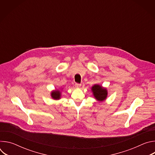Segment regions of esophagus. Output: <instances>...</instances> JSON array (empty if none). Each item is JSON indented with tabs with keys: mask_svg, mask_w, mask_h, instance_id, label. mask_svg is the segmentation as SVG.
Segmentation results:
<instances>
[{
	"mask_svg": "<svg viewBox=\"0 0 155 155\" xmlns=\"http://www.w3.org/2000/svg\"><path fill=\"white\" fill-rule=\"evenodd\" d=\"M75 87H76L79 88V87H81V84H79V83H75Z\"/></svg>",
	"mask_w": 155,
	"mask_h": 155,
	"instance_id": "1",
	"label": "esophagus"
}]
</instances>
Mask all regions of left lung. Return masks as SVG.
Instances as JSON below:
<instances>
[{
    "label": "left lung",
    "mask_w": 155,
    "mask_h": 155,
    "mask_svg": "<svg viewBox=\"0 0 155 155\" xmlns=\"http://www.w3.org/2000/svg\"><path fill=\"white\" fill-rule=\"evenodd\" d=\"M91 89L94 97L97 101L104 102L106 100L108 96V91L106 87L99 84H96L91 87Z\"/></svg>",
    "instance_id": "1"
}]
</instances>
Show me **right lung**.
<instances>
[{
	"instance_id": "1",
	"label": "right lung",
	"mask_w": 155,
	"mask_h": 155,
	"mask_svg": "<svg viewBox=\"0 0 155 155\" xmlns=\"http://www.w3.org/2000/svg\"><path fill=\"white\" fill-rule=\"evenodd\" d=\"M62 90V88L61 89H57L53 90L51 91V97L54 100H59L61 98V91Z\"/></svg>"
}]
</instances>
